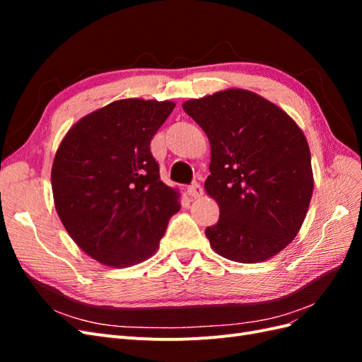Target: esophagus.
<instances>
[{
  "label": "esophagus",
  "mask_w": 362,
  "mask_h": 362,
  "mask_svg": "<svg viewBox=\"0 0 362 362\" xmlns=\"http://www.w3.org/2000/svg\"><path fill=\"white\" fill-rule=\"evenodd\" d=\"M202 187H201V185L198 184V182H193L192 185H189V187H187V194L190 196V198H201V196H202Z\"/></svg>",
  "instance_id": "esophagus-1"
}]
</instances>
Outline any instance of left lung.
Here are the masks:
<instances>
[{
    "mask_svg": "<svg viewBox=\"0 0 362 362\" xmlns=\"http://www.w3.org/2000/svg\"><path fill=\"white\" fill-rule=\"evenodd\" d=\"M210 140L205 192L221 216L205 229L218 255L261 262L287 247L314 189L302 129L276 104L250 90L226 89L182 104Z\"/></svg>",
    "mask_w": 362,
    "mask_h": 362,
    "instance_id": "left-lung-1",
    "label": "left lung"
}]
</instances>
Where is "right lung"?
<instances>
[{
    "label": "right lung",
    "instance_id": "right-lung-1",
    "mask_svg": "<svg viewBox=\"0 0 362 362\" xmlns=\"http://www.w3.org/2000/svg\"><path fill=\"white\" fill-rule=\"evenodd\" d=\"M173 108L172 101H115L81 117L56 152L57 214L74 242L104 266L148 259L180 211V193L160 180L149 148Z\"/></svg>",
    "mask_w": 362,
    "mask_h": 362
}]
</instances>
